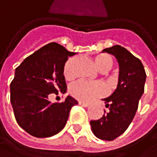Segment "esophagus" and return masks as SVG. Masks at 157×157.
I'll list each match as a JSON object with an SVG mask.
<instances>
[{
    "mask_svg": "<svg viewBox=\"0 0 157 157\" xmlns=\"http://www.w3.org/2000/svg\"><path fill=\"white\" fill-rule=\"evenodd\" d=\"M78 104L80 105H82V106H84V107H87V106H89L90 105V104L89 103H84V102H78Z\"/></svg>",
    "mask_w": 157,
    "mask_h": 157,
    "instance_id": "esophagus-1",
    "label": "esophagus"
}]
</instances>
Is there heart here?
Here are the masks:
<instances>
[{
  "mask_svg": "<svg viewBox=\"0 0 157 157\" xmlns=\"http://www.w3.org/2000/svg\"><path fill=\"white\" fill-rule=\"evenodd\" d=\"M75 58H70L64 63L63 76L66 80H71L75 75ZM94 63L99 71L107 72L113 66V58L107 53H99L94 57ZM69 93L73 97L81 102H90L105 95L107 93V88L102 82H89L79 80L69 86Z\"/></svg>",
  "mask_w": 157,
  "mask_h": 157,
  "instance_id": "1",
  "label": "heart"
}]
</instances>
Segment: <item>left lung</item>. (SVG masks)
Instances as JSON below:
<instances>
[{
    "instance_id": "obj_1",
    "label": "left lung",
    "mask_w": 157,
    "mask_h": 157,
    "mask_svg": "<svg viewBox=\"0 0 157 157\" xmlns=\"http://www.w3.org/2000/svg\"><path fill=\"white\" fill-rule=\"evenodd\" d=\"M103 52L115 56L119 63V82L113 94L104 99L108 112L91 121L94 135L102 140L113 141L125 132L133 121L139 100L144 91L146 79L141 61L120 45L104 49Z\"/></svg>"
}]
</instances>
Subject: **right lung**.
<instances>
[{"mask_svg":"<svg viewBox=\"0 0 157 157\" xmlns=\"http://www.w3.org/2000/svg\"><path fill=\"white\" fill-rule=\"evenodd\" d=\"M75 54L57 43L39 49L15 69L11 82V103L18 124L33 136H52L65 126L70 111L78 103L71 96L51 103L50 94L66 91L63 66Z\"/></svg>","mask_w":157,"mask_h":157,"instance_id":"obj_1","label":"right lung"}]
</instances>
